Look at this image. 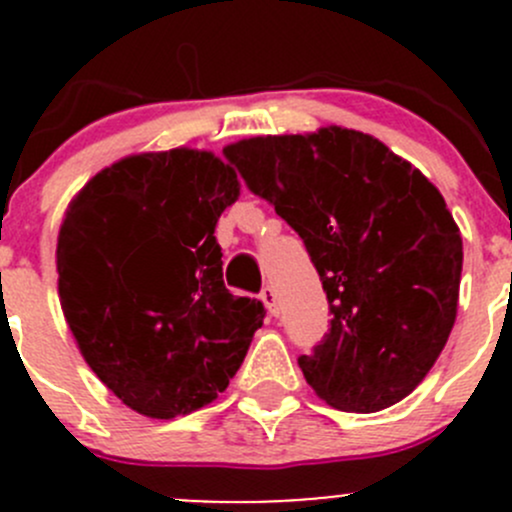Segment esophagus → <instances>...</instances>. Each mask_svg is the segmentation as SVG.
I'll return each mask as SVG.
<instances>
[{
  "label": "esophagus",
  "instance_id": "esophagus-1",
  "mask_svg": "<svg viewBox=\"0 0 512 512\" xmlns=\"http://www.w3.org/2000/svg\"><path fill=\"white\" fill-rule=\"evenodd\" d=\"M260 299L262 302H265V307L270 309V314H280V307H277V292H275V287L272 285H267V287H262V292H260Z\"/></svg>",
  "mask_w": 512,
  "mask_h": 512
}]
</instances>
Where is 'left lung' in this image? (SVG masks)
<instances>
[{"instance_id": "left-lung-1", "label": "left lung", "mask_w": 512, "mask_h": 512, "mask_svg": "<svg viewBox=\"0 0 512 512\" xmlns=\"http://www.w3.org/2000/svg\"><path fill=\"white\" fill-rule=\"evenodd\" d=\"M225 158L304 240L332 327L299 369L329 406L389 409L436 364L456 322L463 240L426 175L342 126L230 143Z\"/></svg>"}]
</instances>
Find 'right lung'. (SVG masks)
Masks as SVG:
<instances>
[{"mask_svg":"<svg viewBox=\"0 0 512 512\" xmlns=\"http://www.w3.org/2000/svg\"><path fill=\"white\" fill-rule=\"evenodd\" d=\"M240 195L208 151L138 153L71 200L56 242L59 299L91 371L148 418L218 399L262 327L260 299L223 282L215 225Z\"/></svg>","mask_w":512,"mask_h":512,"instance_id":"add662e5","label":"right lung"}]
</instances>
